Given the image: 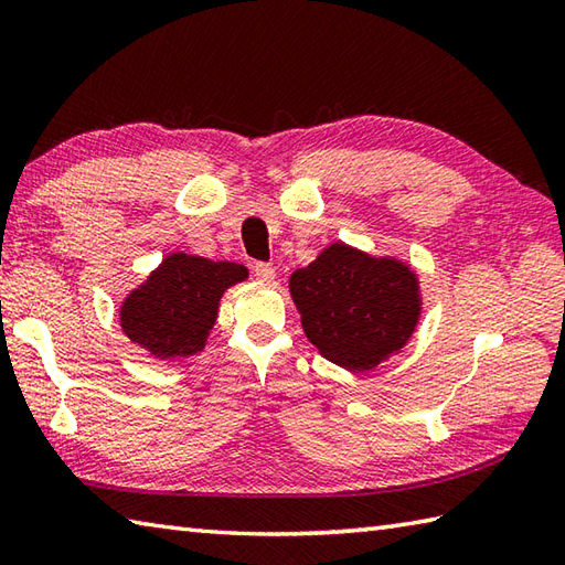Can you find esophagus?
I'll return each mask as SVG.
<instances>
[{"instance_id": "esophagus-1", "label": "esophagus", "mask_w": 565, "mask_h": 565, "mask_svg": "<svg viewBox=\"0 0 565 565\" xmlns=\"http://www.w3.org/2000/svg\"><path fill=\"white\" fill-rule=\"evenodd\" d=\"M252 274H255L257 279L264 281V284H269V281L276 279V269L271 267V264H264V262L252 264Z\"/></svg>"}]
</instances>
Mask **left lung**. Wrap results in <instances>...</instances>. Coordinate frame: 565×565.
I'll return each instance as SVG.
<instances>
[{"mask_svg": "<svg viewBox=\"0 0 565 565\" xmlns=\"http://www.w3.org/2000/svg\"><path fill=\"white\" fill-rule=\"evenodd\" d=\"M306 338L332 364L369 371L413 338L423 298L417 274L395 257L332 243L289 279Z\"/></svg>", "mask_w": 565, "mask_h": 565, "instance_id": "obj_1", "label": "left lung"}]
</instances>
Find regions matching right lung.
<instances>
[{
  "label": "right lung",
  "instance_id": "add662e5",
  "mask_svg": "<svg viewBox=\"0 0 565 565\" xmlns=\"http://www.w3.org/2000/svg\"><path fill=\"white\" fill-rule=\"evenodd\" d=\"M245 279L243 264L172 252L124 298L121 330L162 362L194 356L206 347L223 294Z\"/></svg>",
  "mask_w": 565,
  "mask_h": 565
}]
</instances>
